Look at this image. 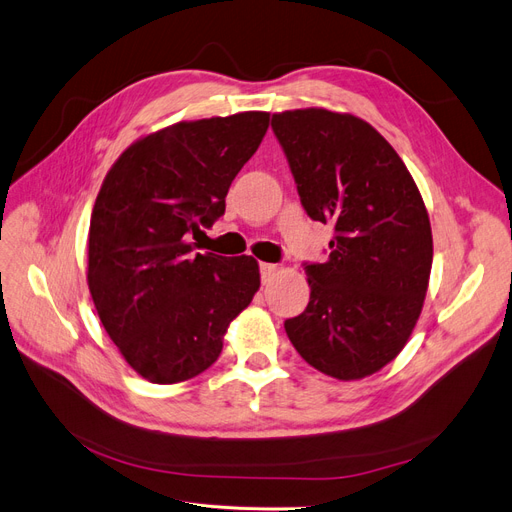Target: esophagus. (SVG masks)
I'll return each mask as SVG.
<instances>
[{
    "mask_svg": "<svg viewBox=\"0 0 512 512\" xmlns=\"http://www.w3.org/2000/svg\"><path fill=\"white\" fill-rule=\"evenodd\" d=\"M280 274V268L274 263H261V280L263 284H270Z\"/></svg>",
    "mask_w": 512,
    "mask_h": 512,
    "instance_id": "obj_1",
    "label": "esophagus"
}]
</instances>
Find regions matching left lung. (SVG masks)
Segmentation results:
<instances>
[{
    "instance_id": "obj_1",
    "label": "left lung",
    "mask_w": 512,
    "mask_h": 512,
    "mask_svg": "<svg viewBox=\"0 0 512 512\" xmlns=\"http://www.w3.org/2000/svg\"><path fill=\"white\" fill-rule=\"evenodd\" d=\"M272 129L307 215L335 226L330 255L307 265L309 303L284 322L301 358L339 381L395 360L425 303L433 234L420 190L393 146L364 119L284 110Z\"/></svg>"
}]
</instances>
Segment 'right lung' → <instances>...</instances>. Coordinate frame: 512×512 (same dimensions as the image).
<instances>
[{
    "mask_svg": "<svg viewBox=\"0 0 512 512\" xmlns=\"http://www.w3.org/2000/svg\"><path fill=\"white\" fill-rule=\"evenodd\" d=\"M270 113L180 121L123 150L96 196L87 286L108 337L142 379L173 385L205 372L230 322L259 291V263L194 253L226 211L236 173Z\"/></svg>",
    "mask_w": 512,
    "mask_h": 512,
    "instance_id": "1",
    "label": "right lung"
}]
</instances>
